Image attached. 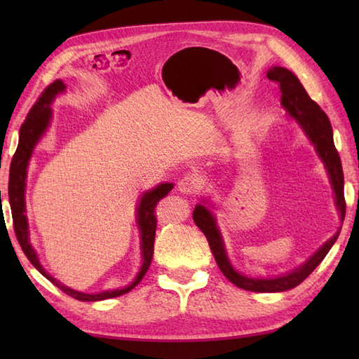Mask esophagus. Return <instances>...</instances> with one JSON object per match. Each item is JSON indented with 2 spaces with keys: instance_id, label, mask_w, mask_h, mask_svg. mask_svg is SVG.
Returning a JSON list of instances; mask_svg holds the SVG:
<instances>
[{
  "instance_id": "34e87169",
  "label": "esophagus",
  "mask_w": 359,
  "mask_h": 359,
  "mask_svg": "<svg viewBox=\"0 0 359 359\" xmlns=\"http://www.w3.org/2000/svg\"><path fill=\"white\" fill-rule=\"evenodd\" d=\"M177 188L182 194H197L202 189V182L196 174H187L179 180Z\"/></svg>"
}]
</instances>
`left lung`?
Here are the masks:
<instances>
[{
  "mask_svg": "<svg viewBox=\"0 0 359 359\" xmlns=\"http://www.w3.org/2000/svg\"><path fill=\"white\" fill-rule=\"evenodd\" d=\"M266 77L278 83L280 89L282 108L287 111L290 117L294 118L297 123H299L302 131L306 133L309 140L315 147L318 157L321 158V162L324 163L334 193V205H337L339 220L342 224V220L346 217L344 174H342L339 154L337 148H334L333 129L329 117L325 116V112L319 108V104L316 102L311 100L307 90L304 89L301 81L297 80V77L292 71H288L285 67L280 66H273L270 67L269 72H266ZM207 199H203L202 203L196 205V208L193 211V219L196 225L199 226L202 233L205 234V238H207L220 271H222L224 276L230 282H233L236 287L256 293L287 292V290L299 285L301 282L323 262V259L329 253L333 243L337 242L342 226L341 225L338 228V231L334 233L332 238L316 251V253H313V256H310L307 261L297 266V269L274 278H251L239 273L231 265L225 250L224 238L217 226L216 216L212 215V211L207 207Z\"/></svg>",
  "mask_w": 359,
  "mask_h": 359,
  "instance_id": "8db88e82",
  "label": "left lung"
}]
</instances>
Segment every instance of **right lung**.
I'll return each mask as SVG.
<instances>
[{"instance_id": "right-lung-1", "label": "right lung", "mask_w": 359, "mask_h": 359, "mask_svg": "<svg viewBox=\"0 0 359 359\" xmlns=\"http://www.w3.org/2000/svg\"><path fill=\"white\" fill-rule=\"evenodd\" d=\"M65 90H66V85L62 80L53 81L52 85L46 88L41 97L38 98V102L32 106V109L29 111L25 123L21 125L18 148L15 151V156L11 163V172H9V202H11V210H12V217H13V230L30 264H32L46 279H49L53 285H57L60 290H63L66 294H69L75 297V299L85 301V302L111 299V297H117L131 292V290L143 279L144 274H147L152 261V255H154V238H156V228H157V219L154 215L156 205L160 199H162V197H165L171 191L174 184H160L156 188L148 189V191H144L142 194L139 203H137L135 222H137V226H139V233H140L142 265L131 284L123 288L106 290V292H100V293H83V292H77V290H74L71 287H66L55 278H52L50 274L43 269V265L40 264V259H38L32 243H30L25 194H26V177H27L29 160L32 157L35 144L41 140L46 129H48L50 125V118H52L50 103L55 100V97L58 94H63Z\"/></svg>"}]
</instances>
